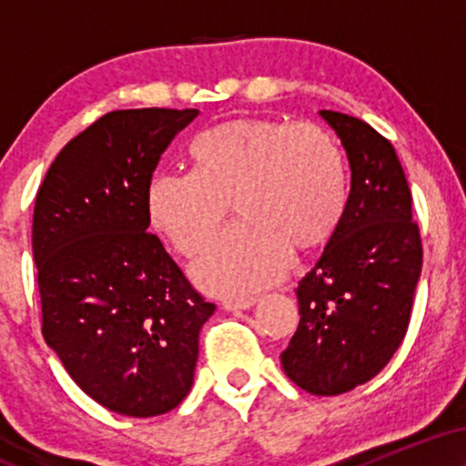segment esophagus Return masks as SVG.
<instances>
[{"label":"esophagus","mask_w":466,"mask_h":466,"mask_svg":"<svg viewBox=\"0 0 466 466\" xmlns=\"http://www.w3.org/2000/svg\"><path fill=\"white\" fill-rule=\"evenodd\" d=\"M254 302H256L254 296L229 298V300H223V309H226V311H243V309L254 307Z\"/></svg>","instance_id":"esophagus-1"}]
</instances>
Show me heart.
<instances>
[{"instance_id": "obj_1", "label": "heart", "mask_w": 466, "mask_h": 466, "mask_svg": "<svg viewBox=\"0 0 466 466\" xmlns=\"http://www.w3.org/2000/svg\"><path fill=\"white\" fill-rule=\"evenodd\" d=\"M197 170H162L148 186V217L184 256H197L226 221L240 218L192 267L218 296L258 291L287 271L291 254L324 245L349 201L339 142L315 122L240 117L192 142Z\"/></svg>"}]
</instances>
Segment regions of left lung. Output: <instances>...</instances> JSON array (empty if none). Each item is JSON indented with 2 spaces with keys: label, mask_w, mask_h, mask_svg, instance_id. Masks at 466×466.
I'll list each match as a JSON object with an SVG mask.
<instances>
[{
  "label": "left lung",
  "mask_w": 466,
  "mask_h": 466,
  "mask_svg": "<svg viewBox=\"0 0 466 466\" xmlns=\"http://www.w3.org/2000/svg\"><path fill=\"white\" fill-rule=\"evenodd\" d=\"M350 164L344 217L298 282L300 324L280 360L298 388L335 397L370 381L408 333L422 240L394 147L368 122L319 111Z\"/></svg>",
  "instance_id": "8db88e82"
}]
</instances>
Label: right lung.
I'll return each instance as SVG.
<instances>
[{"instance_id": "add662e5", "label": "right lung", "mask_w": 466, "mask_h": 466, "mask_svg": "<svg viewBox=\"0 0 466 466\" xmlns=\"http://www.w3.org/2000/svg\"><path fill=\"white\" fill-rule=\"evenodd\" d=\"M197 116L109 111L66 144L36 192L41 333L87 397L133 419L186 399L199 330L217 309L148 232L155 168Z\"/></svg>"}]
</instances>
